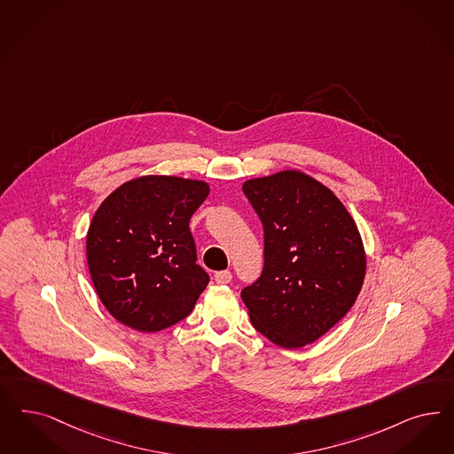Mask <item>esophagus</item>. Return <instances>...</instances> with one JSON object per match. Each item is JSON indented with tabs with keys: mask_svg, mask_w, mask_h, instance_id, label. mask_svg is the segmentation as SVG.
<instances>
[{
	"mask_svg": "<svg viewBox=\"0 0 454 454\" xmlns=\"http://www.w3.org/2000/svg\"><path fill=\"white\" fill-rule=\"evenodd\" d=\"M231 271H228V270H223V271H216L215 273V282L219 283V285H226V283L231 282Z\"/></svg>",
	"mask_w": 454,
	"mask_h": 454,
	"instance_id": "1",
	"label": "esophagus"
}]
</instances>
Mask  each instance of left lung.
<instances>
[{"mask_svg": "<svg viewBox=\"0 0 454 454\" xmlns=\"http://www.w3.org/2000/svg\"><path fill=\"white\" fill-rule=\"evenodd\" d=\"M263 223L265 266L243 288L253 327L285 348L312 344L359 297L365 251L340 200L305 172L288 169L243 183Z\"/></svg>", "mask_w": 454, "mask_h": 454, "instance_id": "1", "label": "left lung"}]
</instances>
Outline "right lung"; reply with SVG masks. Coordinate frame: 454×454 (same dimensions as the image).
Returning a JSON list of instances; mask_svg holds the SVG:
<instances>
[{
    "mask_svg": "<svg viewBox=\"0 0 454 454\" xmlns=\"http://www.w3.org/2000/svg\"><path fill=\"white\" fill-rule=\"evenodd\" d=\"M209 184L176 176H142L110 192L87 233L95 292L130 329L159 332L192 312L209 282L196 263L189 219Z\"/></svg>",
    "mask_w": 454,
    "mask_h": 454,
    "instance_id": "right-lung-1",
    "label": "right lung"
}]
</instances>
